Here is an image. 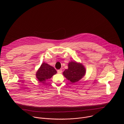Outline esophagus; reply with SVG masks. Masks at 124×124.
<instances>
[{
  "instance_id": "1",
  "label": "esophagus",
  "mask_w": 124,
  "mask_h": 124,
  "mask_svg": "<svg viewBox=\"0 0 124 124\" xmlns=\"http://www.w3.org/2000/svg\"><path fill=\"white\" fill-rule=\"evenodd\" d=\"M62 72V70L61 69H60V70H57V73L58 74H61V73Z\"/></svg>"
}]
</instances>
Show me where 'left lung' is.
Segmentation results:
<instances>
[{
    "label": "left lung",
    "mask_w": 124,
    "mask_h": 124,
    "mask_svg": "<svg viewBox=\"0 0 124 124\" xmlns=\"http://www.w3.org/2000/svg\"><path fill=\"white\" fill-rule=\"evenodd\" d=\"M85 72V69L82 64L72 61L69 63L68 69L65 70L63 74L70 82L75 83L81 79Z\"/></svg>",
    "instance_id": "obj_1"
}]
</instances>
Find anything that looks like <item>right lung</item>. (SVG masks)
<instances>
[{
    "label": "right lung",
    "instance_id": "obj_1",
    "mask_svg": "<svg viewBox=\"0 0 124 124\" xmlns=\"http://www.w3.org/2000/svg\"><path fill=\"white\" fill-rule=\"evenodd\" d=\"M56 73V70L54 67L46 63H43L36 73V78L40 82L44 83Z\"/></svg>",
    "mask_w": 124,
    "mask_h": 124
}]
</instances>
